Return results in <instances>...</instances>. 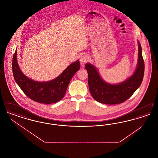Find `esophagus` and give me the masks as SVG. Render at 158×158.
I'll return each instance as SVG.
<instances>
[{
  "label": "esophagus",
  "mask_w": 158,
  "mask_h": 158,
  "mask_svg": "<svg viewBox=\"0 0 158 158\" xmlns=\"http://www.w3.org/2000/svg\"><path fill=\"white\" fill-rule=\"evenodd\" d=\"M88 56H86V55H85V54H83L81 56V57H80V61L83 64V63H85V62H86L87 61H88Z\"/></svg>",
  "instance_id": "esophagus-1"
}]
</instances>
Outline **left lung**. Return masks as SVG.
Instances as JSON below:
<instances>
[{
  "label": "left lung",
  "mask_w": 158,
  "mask_h": 158,
  "mask_svg": "<svg viewBox=\"0 0 158 158\" xmlns=\"http://www.w3.org/2000/svg\"><path fill=\"white\" fill-rule=\"evenodd\" d=\"M138 64L135 73L124 82L111 85L105 82L100 77L95 68L87 63L85 69L88 75V85L92 97L99 102L114 105L121 104L131 97L140 86L144 72V62L139 43Z\"/></svg>",
  "instance_id": "1"
}]
</instances>
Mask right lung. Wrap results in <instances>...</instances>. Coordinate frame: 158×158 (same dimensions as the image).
Returning <instances> with one entry per match:
<instances>
[{
  "instance_id": "add662e5",
  "label": "right lung",
  "mask_w": 158,
  "mask_h": 158,
  "mask_svg": "<svg viewBox=\"0 0 158 158\" xmlns=\"http://www.w3.org/2000/svg\"><path fill=\"white\" fill-rule=\"evenodd\" d=\"M80 68L79 61L77 60L56 79L40 82L31 80L23 74L18 64L16 50L12 59V72L16 82L28 98L42 104L56 103L63 98L70 80Z\"/></svg>"
}]
</instances>
